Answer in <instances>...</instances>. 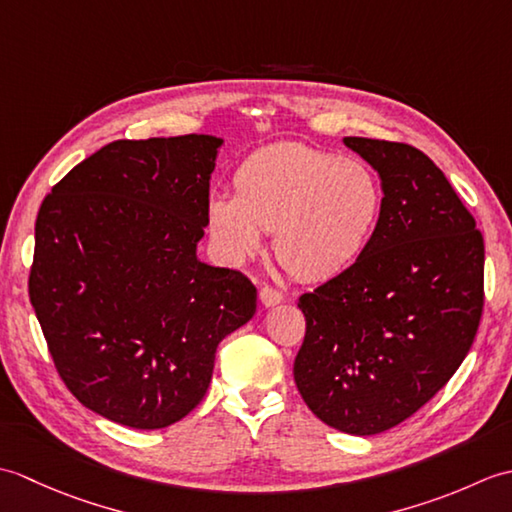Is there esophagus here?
Wrapping results in <instances>:
<instances>
[{
	"instance_id": "esophagus-1",
	"label": "esophagus",
	"mask_w": 512,
	"mask_h": 512,
	"mask_svg": "<svg viewBox=\"0 0 512 512\" xmlns=\"http://www.w3.org/2000/svg\"><path fill=\"white\" fill-rule=\"evenodd\" d=\"M259 299H262L264 306H277V303L284 301V292L275 290L273 286H262L259 288Z\"/></svg>"
}]
</instances>
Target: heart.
Segmentation results:
<instances>
[{
    "label": "heart",
    "mask_w": 512,
    "mask_h": 512,
    "mask_svg": "<svg viewBox=\"0 0 512 512\" xmlns=\"http://www.w3.org/2000/svg\"><path fill=\"white\" fill-rule=\"evenodd\" d=\"M237 191L215 189L206 202L213 244L226 262H242L277 231L288 270L332 277L361 257L378 231L385 191L361 160H341L303 143H279L244 160Z\"/></svg>",
    "instance_id": "obj_1"
}]
</instances>
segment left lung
I'll list each match as a JSON object with an SVG mask.
<instances>
[{"mask_svg":"<svg viewBox=\"0 0 512 512\" xmlns=\"http://www.w3.org/2000/svg\"><path fill=\"white\" fill-rule=\"evenodd\" d=\"M385 191L356 262L301 295L295 383L314 416L374 436L413 416L469 354L484 312V237L444 173L405 143L345 138Z\"/></svg>","mask_w":512,"mask_h":512,"instance_id":"8db88e82","label":"left lung"}]
</instances>
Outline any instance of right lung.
<instances>
[{
  "label": "right lung",
  "mask_w": 512,
  "mask_h": 512,
  "mask_svg": "<svg viewBox=\"0 0 512 512\" xmlns=\"http://www.w3.org/2000/svg\"><path fill=\"white\" fill-rule=\"evenodd\" d=\"M215 136L114 140L43 198L28 295L72 396L134 429L198 405L257 288L198 262Z\"/></svg>",
  "instance_id": "obj_1"
}]
</instances>
